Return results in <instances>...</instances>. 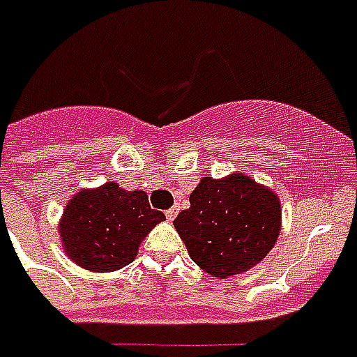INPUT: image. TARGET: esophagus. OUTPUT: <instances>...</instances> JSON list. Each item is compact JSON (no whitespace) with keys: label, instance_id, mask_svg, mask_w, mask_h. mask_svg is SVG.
<instances>
[{"label":"esophagus","instance_id":"34e87169","mask_svg":"<svg viewBox=\"0 0 357 357\" xmlns=\"http://www.w3.org/2000/svg\"><path fill=\"white\" fill-rule=\"evenodd\" d=\"M178 213H179V206H178V204H174L170 211H166V216H168V220H174V218H176V214H178Z\"/></svg>","mask_w":357,"mask_h":357}]
</instances>
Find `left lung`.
<instances>
[{"mask_svg":"<svg viewBox=\"0 0 357 357\" xmlns=\"http://www.w3.org/2000/svg\"><path fill=\"white\" fill-rule=\"evenodd\" d=\"M174 226L204 273L230 278L261 263L280 234V201L245 174L203 178Z\"/></svg>","mask_w":357,"mask_h":357,"instance_id":"obj_1","label":"left lung"}]
</instances>
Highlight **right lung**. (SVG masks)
Instances as JSON below:
<instances>
[{
	"mask_svg": "<svg viewBox=\"0 0 357 357\" xmlns=\"http://www.w3.org/2000/svg\"><path fill=\"white\" fill-rule=\"evenodd\" d=\"M166 220L144 191H127L108 181L83 189L67 203L59 236L67 257L92 273H112L137 257L144 236Z\"/></svg>",
	"mask_w": 357,
	"mask_h": 357,
	"instance_id": "add662e5",
	"label": "right lung"
}]
</instances>
